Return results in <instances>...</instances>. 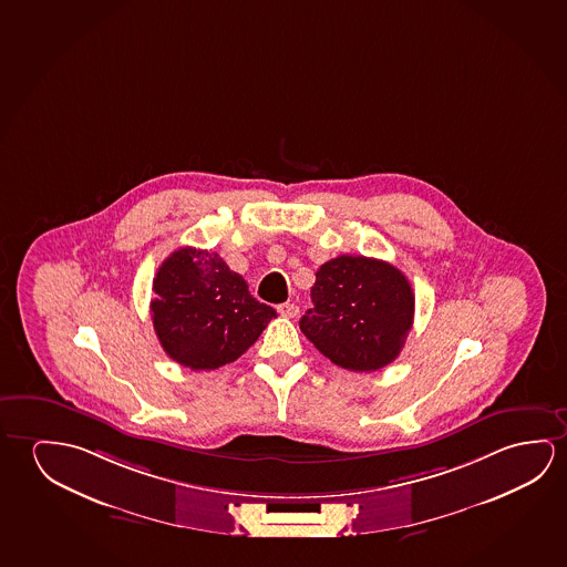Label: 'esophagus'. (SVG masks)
I'll use <instances>...</instances> for the list:
<instances>
[{
  "instance_id": "obj_1",
  "label": "esophagus",
  "mask_w": 567,
  "mask_h": 567,
  "mask_svg": "<svg viewBox=\"0 0 567 567\" xmlns=\"http://www.w3.org/2000/svg\"><path fill=\"white\" fill-rule=\"evenodd\" d=\"M277 312H279L282 318H297L298 312V306L295 305V302H285V305L277 306Z\"/></svg>"
}]
</instances>
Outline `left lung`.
Instances as JSON below:
<instances>
[{
	"instance_id": "8db88e82",
	"label": "left lung",
	"mask_w": 567,
	"mask_h": 567,
	"mask_svg": "<svg viewBox=\"0 0 567 567\" xmlns=\"http://www.w3.org/2000/svg\"><path fill=\"white\" fill-rule=\"evenodd\" d=\"M300 330L331 363L369 373L399 358L414 320L409 279L391 262L340 255L316 272Z\"/></svg>"
}]
</instances>
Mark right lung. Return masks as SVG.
Listing matches in <instances>:
<instances>
[{"instance_id": "add662e5", "label": "right lung", "mask_w": 567, "mask_h": 567, "mask_svg": "<svg viewBox=\"0 0 567 567\" xmlns=\"http://www.w3.org/2000/svg\"><path fill=\"white\" fill-rule=\"evenodd\" d=\"M151 318L166 355L194 371H212L241 358L277 318L251 297L241 275L218 252L181 247L153 279Z\"/></svg>"}]
</instances>
